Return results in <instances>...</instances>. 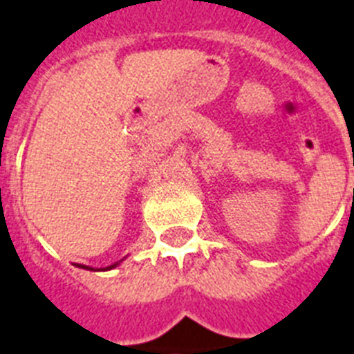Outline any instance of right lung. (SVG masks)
I'll return each instance as SVG.
<instances>
[{
    "instance_id": "obj_1",
    "label": "right lung",
    "mask_w": 354,
    "mask_h": 354,
    "mask_svg": "<svg viewBox=\"0 0 354 354\" xmlns=\"http://www.w3.org/2000/svg\"><path fill=\"white\" fill-rule=\"evenodd\" d=\"M122 261H124V259H120V261L113 263V265H109V267H106V268H93V267H87V265H78V263H76V267L86 268V270H111V268L118 267V265H120V263H122Z\"/></svg>"
}]
</instances>
